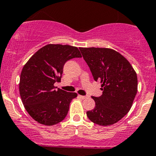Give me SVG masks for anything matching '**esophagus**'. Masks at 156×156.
Instances as JSON below:
<instances>
[{"label": "esophagus", "mask_w": 156, "mask_h": 156, "mask_svg": "<svg viewBox=\"0 0 156 156\" xmlns=\"http://www.w3.org/2000/svg\"><path fill=\"white\" fill-rule=\"evenodd\" d=\"M78 97H79L80 98L82 99H84L86 98V96H82V95H78Z\"/></svg>", "instance_id": "34e87169"}]
</instances>
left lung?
Wrapping results in <instances>:
<instances>
[{
    "mask_svg": "<svg viewBox=\"0 0 156 156\" xmlns=\"http://www.w3.org/2000/svg\"><path fill=\"white\" fill-rule=\"evenodd\" d=\"M102 94L92 97L95 108L86 112L91 121L110 126L128 113L137 92V76L131 64L115 51L106 48H79Z\"/></svg>",
    "mask_w": 156,
    "mask_h": 156,
    "instance_id": "obj_1",
    "label": "left lung"
}]
</instances>
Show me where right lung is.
Instances as JSON below:
<instances>
[{
    "mask_svg": "<svg viewBox=\"0 0 156 156\" xmlns=\"http://www.w3.org/2000/svg\"><path fill=\"white\" fill-rule=\"evenodd\" d=\"M82 57L77 47L48 44L39 49L22 69L20 93L24 108L35 121L52 126L66 117L70 103L78 96L54 86L59 82L67 61Z\"/></svg>",
    "mask_w": 156,
    "mask_h": 156,
    "instance_id": "right-lung-1",
    "label": "right lung"
}]
</instances>
